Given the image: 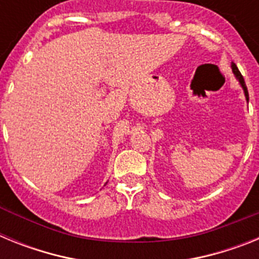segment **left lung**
Segmentation results:
<instances>
[{
	"label": "left lung",
	"mask_w": 259,
	"mask_h": 259,
	"mask_svg": "<svg viewBox=\"0 0 259 259\" xmlns=\"http://www.w3.org/2000/svg\"><path fill=\"white\" fill-rule=\"evenodd\" d=\"M231 67H232V72H233V75H235V77H236L237 81H239L240 85H241L242 91H244V95H245L246 101L249 102V93H248V88H246V85H245V81H244V77H242V75L240 74L239 68H237V66L235 65V63H233V62H232V63H231Z\"/></svg>",
	"instance_id": "obj_1"
}]
</instances>
